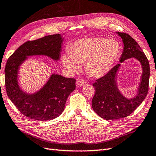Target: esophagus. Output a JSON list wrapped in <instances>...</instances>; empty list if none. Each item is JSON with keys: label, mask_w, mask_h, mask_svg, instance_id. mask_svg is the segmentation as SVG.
<instances>
[{"label": "esophagus", "mask_w": 156, "mask_h": 156, "mask_svg": "<svg viewBox=\"0 0 156 156\" xmlns=\"http://www.w3.org/2000/svg\"><path fill=\"white\" fill-rule=\"evenodd\" d=\"M76 86L79 87V86H82L83 85H84L85 84V82H84L83 80H78L76 81Z\"/></svg>", "instance_id": "obj_1"}]
</instances>
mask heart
<instances>
[{
    "mask_svg": "<svg viewBox=\"0 0 156 156\" xmlns=\"http://www.w3.org/2000/svg\"><path fill=\"white\" fill-rule=\"evenodd\" d=\"M120 46L115 40L99 37L78 40L62 56L65 69L73 74L85 62V70L93 77H100L112 69L120 54Z\"/></svg>",
    "mask_w": 156,
    "mask_h": 156,
    "instance_id": "obj_1",
    "label": "heart"
}]
</instances>
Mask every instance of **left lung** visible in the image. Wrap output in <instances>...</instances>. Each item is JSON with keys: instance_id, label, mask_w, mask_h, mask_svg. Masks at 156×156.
I'll return each instance as SVG.
<instances>
[{"instance_id": "1", "label": "left lung", "mask_w": 156, "mask_h": 156, "mask_svg": "<svg viewBox=\"0 0 156 156\" xmlns=\"http://www.w3.org/2000/svg\"><path fill=\"white\" fill-rule=\"evenodd\" d=\"M124 44L123 51L120 58L125 60L135 57L142 65V75L136 96L131 99L124 97L118 90L116 84V74L120 64L115 65L104 76L96 80L93 84L95 94L91 105L93 110L105 119H117L129 115L148 94L150 78V65L147 57L138 43L129 34L118 32Z\"/></svg>"}]
</instances>
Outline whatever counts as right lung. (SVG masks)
I'll return each instance as SVG.
<instances>
[{"label": "right lung", "mask_w": 156, "mask_h": 156, "mask_svg": "<svg viewBox=\"0 0 156 156\" xmlns=\"http://www.w3.org/2000/svg\"><path fill=\"white\" fill-rule=\"evenodd\" d=\"M63 38L60 34L29 41L21 45L9 57L5 66L7 95L25 116L38 121L58 117L64 110L69 95L76 87V80L53 74L41 90L28 95L20 90L17 80L18 69L27 56L44 55L58 60Z\"/></svg>", "instance_id": "obj_1"}]
</instances>
